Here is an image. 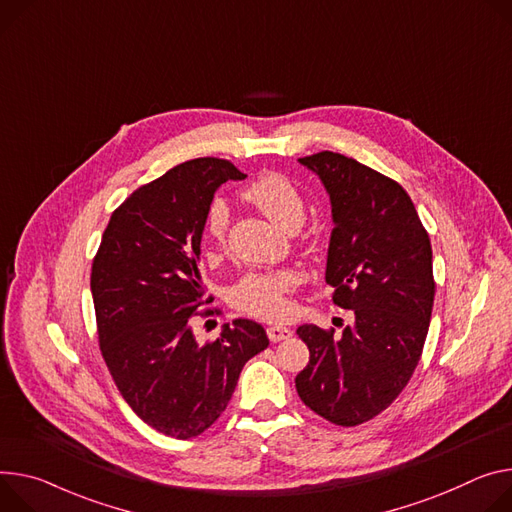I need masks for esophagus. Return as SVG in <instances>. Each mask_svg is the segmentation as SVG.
<instances>
[{
  "label": "esophagus",
  "mask_w": 512,
  "mask_h": 512,
  "mask_svg": "<svg viewBox=\"0 0 512 512\" xmlns=\"http://www.w3.org/2000/svg\"><path fill=\"white\" fill-rule=\"evenodd\" d=\"M267 337L271 343H280L284 339H290L292 331L288 327H282V324H273V327H267Z\"/></svg>",
  "instance_id": "34e87169"
}]
</instances>
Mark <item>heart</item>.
Returning <instances> with one entry per match:
<instances>
[{"label": "heart", "mask_w": 512, "mask_h": 512, "mask_svg": "<svg viewBox=\"0 0 512 512\" xmlns=\"http://www.w3.org/2000/svg\"><path fill=\"white\" fill-rule=\"evenodd\" d=\"M243 198L263 212L275 226L296 230L304 222L306 202L296 183L282 173H265L249 183ZM228 228V208L222 200L212 202L206 214L208 235L222 245ZM298 277L292 271H249L232 286L230 302L237 310L275 320L290 312L288 294L296 288Z\"/></svg>", "instance_id": "1"}]
</instances>
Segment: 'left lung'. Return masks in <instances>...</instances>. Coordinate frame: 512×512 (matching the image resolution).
Segmentation results:
<instances>
[{
  "label": "left lung",
  "instance_id": "1",
  "mask_svg": "<svg viewBox=\"0 0 512 512\" xmlns=\"http://www.w3.org/2000/svg\"><path fill=\"white\" fill-rule=\"evenodd\" d=\"M298 161L331 198L324 280L355 324L341 337L316 324L298 327L310 361L296 390L322 418L355 427L398 398L421 359L435 298L431 241L398 181L333 151Z\"/></svg>",
  "mask_w": 512,
  "mask_h": 512
}]
</instances>
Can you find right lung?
<instances>
[{"mask_svg": "<svg viewBox=\"0 0 512 512\" xmlns=\"http://www.w3.org/2000/svg\"><path fill=\"white\" fill-rule=\"evenodd\" d=\"M245 177L216 157L169 169L114 210L91 265L98 339L112 380L147 425L173 439L212 427L243 365L269 345L261 324L247 318L224 324L206 345L192 331L200 306L212 302L198 269L208 208L222 183Z\"/></svg>", "mask_w": 512, "mask_h": 512, "instance_id": "right-lung-1", "label": "right lung"}]
</instances>
